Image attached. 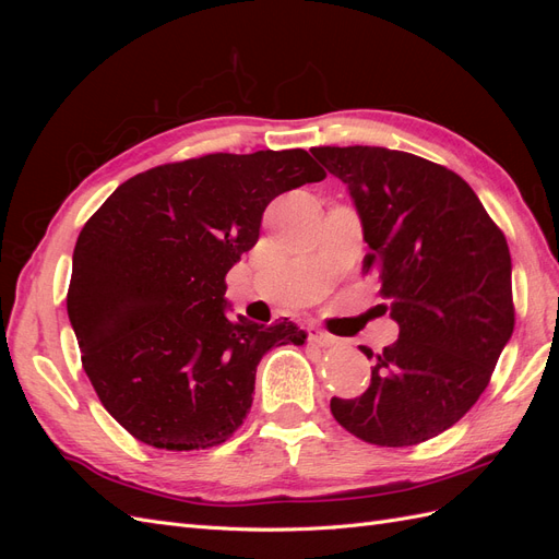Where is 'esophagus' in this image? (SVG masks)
<instances>
[{
    "instance_id": "obj_1",
    "label": "esophagus",
    "mask_w": 559,
    "mask_h": 559,
    "mask_svg": "<svg viewBox=\"0 0 559 559\" xmlns=\"http://www.w3.org/2000/svg\"><path fill=\"white\" fill-rule=\"evenodd\" d=\"M310 341L314 343V345H319V347H331V345H337L341 341H337L335 335H331V333H326V331H321V329H310Z\"/></svg>"
}]
</instances>
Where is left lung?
<instances>
[{
    "label": "left lung",
    "mask_w": 559,
    "mask_h": 559,
    "mask_svg": "<svg viewBox=\"0 0 559 559\" xmlns=\"http://www.w3.org/2000/svg\"><path fill=\"white\" fill-rule=\"evenodd\" d=\"M312 156L347 186L370 249L364 267L380 273L378 308L399 324L366 392L333 396L331 413L366 443L429 441L471 411L511 341L509 245L443 165L384 146H317Z\"/></svg>",
    "instance_id": "left-lung-1"
}]
</instances>
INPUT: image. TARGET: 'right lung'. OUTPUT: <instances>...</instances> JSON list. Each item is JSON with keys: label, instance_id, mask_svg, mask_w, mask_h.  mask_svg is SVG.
Listing matches in <instances>:
<instances>
[{"label": "right lung", "instance_id": "add662e5", "mask_svg": "<svg viewBox=\"0 0 559 559\" xmlns=\"http://www.w3.org/2000/svg\"><path fill=\"white\" fill-rule=\"evenodd\" d=\"M324 177L302 148L210 154L128 179L83 226L67 314L99 401L138 441H228L263 354L306 343L289 319L228 317L226 273L257 245L270 200Z\"/></svg>", "mask_w": 559, "mask_h": 559}]
</instances>
